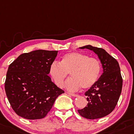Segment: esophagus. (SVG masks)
<instances>
[{
    "instance_id": "1",
    "label": "esophagus",
    "mask_w": 134,
    "mask_h": 134,
    "mask_svg": "<svg viewBox=\"0 0 134 134\" xmlns=\"http://www.w3.org/2000/svg\"><path fill=\"white\" fill-rule=\"evenodd\" d=\"M67 94H68L69 95L71 96H73V97H77V96H78V95H77V94H72V93H67Z\"/></svg>"
}]
</instances>
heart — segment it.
<instances>
[{
	"instance_id": "b5f03b06",
	"label": "heart",
	"mask_w": 134,
	"mask_h": 134,
	"mask_svg": "<svg viewBox=\"0 0 134 134\" xmlns=\"http://www.w3.org/2000/svg\"><path fill=\"white\" fill-rule=\"evenodd\" d=\"M101 64L96 58L79 52H72L64 54L60 63L54 62L49 67V74L58 87L63 85L69 73L72 78L66 82L67 90L74 91L80 87L83 89L92 87L99 77Z\"/></svg>"
}]
</instances>
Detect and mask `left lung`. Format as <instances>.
<instances>
[{
    "instance_id": "obj_1",
    "label": "left lung",
    "mask_w": 134,
    "mask_h": 134,
    "mask_svg": "<svg viewBox=\"0 0 134 134\" xmlns=\"http://www.w3.org/2000/svg\"><path fill=\"white\" fill-rule=\"evenodd\" d=\"M79 48L89 49L98 55L102 65L103 73L97 82L85 93L88 101L87 106L78 111L87 119L103 118L114 109L121 92L123 80L119 63L102 48L91 45Z\"/></svg>"
}]
</instances>
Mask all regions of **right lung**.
Masks as SVG:
<instances>
[{
    "mask_svg": "<svg viewBox=\"0 0 134 134\" xmlns=\"http://www.w3.org/2000/svg\"><path fill=\"white\" fill-rule=\"evenodd\" d=\"M57 53V51H33L20 54L9 65L5 91L18 115L27 119L43 118L58 96L64 93L48 75Z\"/></svg>",
    "mask_w": 134,
    "mask_h": 134,
    "instance_id": "1",
    "label": "right lung"
}]
</instances>
